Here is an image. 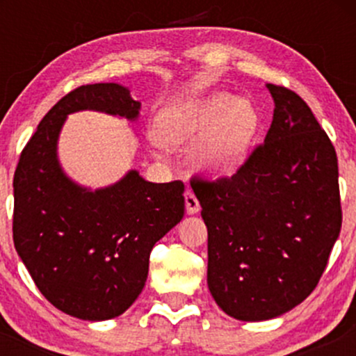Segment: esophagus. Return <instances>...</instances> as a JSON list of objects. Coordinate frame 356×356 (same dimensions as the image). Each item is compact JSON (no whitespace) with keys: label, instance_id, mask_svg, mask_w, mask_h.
Returning a JSON list of instances; mask_svg holds the SVG:
<instances>
[{"label":"esophagus","instance_id":"34e87169","mask_svg":"<svg viewBox=\"0 0 356 356\" xmlns=\"http://www.w3.org/2000/svg\"><path fill=\"white\" fill-rule=\"evenodd\" d=\"M186 211H187V214H191V216L197 214V212L201 211V206H199L197 197H195V194L191 189L186 191Z\"/></svg>","mask_w":356,"mask_h":356}]
</instances>
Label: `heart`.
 Masks as SVG:
<instances>
[{
  "label": "heart",
  "instance_id": "heart-1",
  "mask_svg": "<svg viewBox=\"0 0 356 356\" xmlns=\"http://www.w3.org/2000/svg\"><path fill=\"white\" fill-rule=\"evenodd\" d=\"M155 127L159 138L170 149L194 145L191 162L195 170L211 177H229L248 162L261 115L251 100L216 92L169 104L161 110ZM161 145L155 142V149L162 150Z\"/></svg>",
  "mask_w": 356,
  "mask_h": 356
}]
</instances>
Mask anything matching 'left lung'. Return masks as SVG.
<instances>
[{"label":"left lung","instance_id":"obj_1","mask_svg":"<svg viewBox=\"0 0 356 356\" xmlns=\"http://www.w3.org/2000/svg\"><path fill=\"white\" fill-rule=\"evenodd\" d=\"M266 88L264 144L232 177L191 181L207 226V286L241 321L273 320L312 295L341 229L333 144L300 95Z\"/></svg>","mask_w":356,"mask_h":356}]
</instances>
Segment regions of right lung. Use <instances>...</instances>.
<instances>
[{
	"instance_id": "add662e5",
	"label": "right lung",
	"mask_w": 356,
	"mask_h": 356,
	"mask_svg": "<svg viewBox=\"0 0 356 356\" xmlns=\"http://www.w3.org/2000/svg\"><path fill=\"white\" fill-rule=\"evenodd\" d=\"M136 122L140 102L120 83L83 85L43 117L13 179V241L35 284L60 312L85 321L125 313L144 289L150 249L184 218V184L149 182L130 169L90 189L65 172L58 138L70 113Z\"/></svg>"
}]
</instances>
